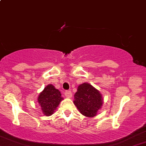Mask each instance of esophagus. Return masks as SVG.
<instances>
[{"mask_svg": "<svg viewBox=\"0 0 146 146\" xmlns=\"http://www.w3.org/2000/svg\"><path fill=\"white\" fill-rule=\"evenodd\" d=\"M64 95H65L66 97L71 98V97H72V93L71 91H69V90L65 91V92H64Z\"/></svg>", "mask_w": 146, "mask_h": 146, "instance_id": "esophagus-1", "label": "esophagus"}]
</instances>
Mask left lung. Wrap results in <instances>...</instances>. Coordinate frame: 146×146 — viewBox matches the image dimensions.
Segmentation results:
<instances>
[{
    "instance_id": "obj_1",
    "label": "left lung",
    "mask_w": 146,
    "mask_h": 146,
    "mask_svg": "<svg viewBox=\"0 0 146 146\" xmlns=\"http://www.w3.org/2000/svg\"><path fill=\"white\" fill-rule=\"evenodd\" d=\"M73 103L82 115L86 117L95 116L103 105L101 94L88 83H84L78 87Z\"/></svg>"
}]
</instances>
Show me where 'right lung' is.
I'll return each mask as SVG.
<instances>
[{"instance_id": "add662e5", "label": "right lung", "mask_w": 146, "mask_h": 146, "mask_svg": "<svg viewBox=\"0 0 146 146\" xmlns=\"http://www.w3.org/2000/svg\"><path fill=\"white\" fill-rule=\"evenodd\" d=\"M37 100L41 106L42 113L45 115L50 116L55 112L63 98L58 89H56L52 84H48L40 93Z\"/></svg>"}]
</instances>
